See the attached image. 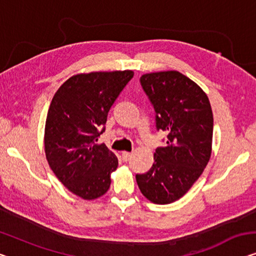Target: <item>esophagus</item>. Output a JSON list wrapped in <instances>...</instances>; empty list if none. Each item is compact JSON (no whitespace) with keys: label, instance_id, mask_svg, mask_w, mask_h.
<instances>
[{"label":"esophagus","instance_id":"obj_1","mask_svg":"<svg viewBox=\"0 0 256 256\" xmlns=\"http://www.w3.org/2000/svg\"><path fill=\"white\" fill-rule=\"evenodd\" d=\"M132 156V152H122V158H123V160L125 162H128L130 158H131Z\"/></svg>","mask_w":256,"mask_h":256}]
</instances>
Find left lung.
<instances>
[{
	"label": "left lung",
	"mask_w": 256,
	"mask_h": 256,
	"mask_svg": "<svg viewBox=\"0 0 256 256\" xmlns=\"http://www.w3.org/2000/svg\"><path fill=\"white\" fill-rule=\"evenodd\" d=\"M141 86L154 106L156 128L166 133L154 164L136 174L141 193L152 204H168L188 193L212 155L214 118L207 94L178 71L142 74Z\"/></svg>",
	"instance_id": "8db88e82"
}]
</instances>
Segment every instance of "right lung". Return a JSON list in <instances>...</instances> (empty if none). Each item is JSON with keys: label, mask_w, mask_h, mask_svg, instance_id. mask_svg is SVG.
I'll return each mask as SVG.
<instances>
[{"label": "right lung", "mask_w": 256, "mask_h": 256, "mask_svg": "<svg viewBox=\"0 0 256 256\" xmlns=\"http://www.w3.org/2000/svg\"><path fill=\"white\" fill-rule=\"evenodd\" d=\"M133 71L80 74L68 78L52 98L44 128L46 158L58 180L76 196L94 200L109 190L117 156L104 144L108 112L133 78Z\"/></svg>", "instance_id": "obj_1"}]
</instances>
